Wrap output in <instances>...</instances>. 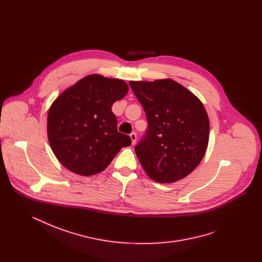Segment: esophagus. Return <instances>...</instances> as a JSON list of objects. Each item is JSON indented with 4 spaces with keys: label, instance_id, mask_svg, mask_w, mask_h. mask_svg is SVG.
Wrapping results in <instances>:
<instances>
[{
    "label": "esophagus",
    "instance_id": "esophagus-1",
    "mask_svg": "<svg viewBox=\"0 0 262 262\" xmlns=\"http://www.w3.org/2000/svg\"><path fill=\"white\" fill-rule=\"evenodd\" d=\"M130 140H132V145H135L136 144V142H137V135L135 134V133H133L130 136Z\"/></svg>",
    "mask_w": 262,
    "mask_h": 262
}]
</instances>
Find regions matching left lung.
<instances>
[{
	"label": "left lung",
	"mask_w": 262,
	"mask_h": 262,
	"mask_svg": "<svg viewBox=\"0 0 262 262\" xmlns=\"http://www.w3.org/2000/svg\"><path fill=\"white\" fill-rule=\"evenodd\" d=\"M146 114L148 128L135 147L150 179L169 184L190 174L209 141V118L198 96L171 78L129 81Z\"/></svg>",
	"instance_id": "1"
}]
</instances>
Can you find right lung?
Returning a JSON list of instances; mask_svg holds the SVG:
<instances>
[{
  "mask_svg": "<svg viewBox=\"0 0 262 262\" xmlns=\"http://www.w3.org/2000/svg\"><path fill=\"white\" fill-rule=\"evenodd\" d=\"M123 79L93 74L64 89L47 117L52 151L64 168L89 177L103 172L117 153L129 146V137L118 133L112 105L124 98Z\"/></svg>",
  "mask_w": 262,
  "mask_h": 262,
  "instance_id": "obj_1",
  "label": "right lung"
}]
</instances>
